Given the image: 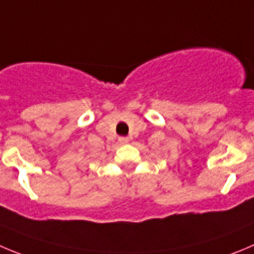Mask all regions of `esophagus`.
Instances as JSON below:
<instances>
[{"mask_svg": "<svg viewBox=\"0 0 254 254\" xmlns=\"http://www.w3.org/2000/svg\"><path fill=\"white\" fill-rule=\"evenodd\" d=\"M119 141L122 144H127V143H129V138H125V136H120Z\"/></svg>", "mask_w": 254, "mask_h": 254, "instance_id": "34e87169", "label": "esophagus"}]
</instances>
